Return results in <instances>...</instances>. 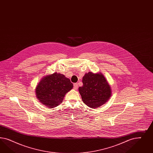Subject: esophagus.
I'll list each match as a JSON object with an SVG mask.
<instances>
[{"mask_svg": "<svg viewBox=\"0 0 153 153\" xmlns=\"http://www.w3.org/2000/svg\"><path fill=\"white\" fill-rule=\"evenodd\" d=\"M74 87L75 90H77L78 88V84L77 83H75L74 84Z\"/></svg>", "mask_w": 153, "mask_h": 153, "instance_id": "obj_1", "label": "esophagus"}]
</instances>
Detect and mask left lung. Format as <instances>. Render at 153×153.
Masks as SVG:
<instances>
[{
    "label": "left lung",
    "instance_id": "left-lung-1",
    "mask_svg": "<svg viewBox=\"0 0 153 153\" xmlns=\"http://www.w3.org/2000/svg\"><path fill=\"white\" fill-rule=\"evenodd\" d=\"M82 83V86L79 87V93L83 102L91 108L102 106L111 97V86L101 72L85 74Z\"/></svg>",
    "mask_w": 153,
    "mask_h": 153
}]
</instances>
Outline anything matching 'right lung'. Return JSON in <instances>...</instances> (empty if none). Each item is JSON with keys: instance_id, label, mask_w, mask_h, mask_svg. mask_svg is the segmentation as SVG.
<instances>
[{"instance_id": "obj_1", "label": "right lung", "mask_w": 153, "mask_h": 153, "mask_svg": "<svg viewBox=\"0 0 153 153\" xmlns=\"http://www.w3.org/2000/svg\"><path fill=\"white\" fill-rule=\"evenodd\" d=\"M73 83L65 75L54 72L44 76L35 88L37 99L44 105L53 108L63 100L65 95L73 88Z\"/></svg>"}]
</instances>
